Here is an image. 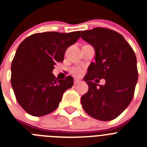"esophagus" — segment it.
<instances>
[{"label":"esophagus","instance_id":"esophagus-1","mask_svg":"<svg viewBox=\"0 0 147 147\" xmlns=\"http://www.w3.org/2000/svg\"><path fill=\"white\" fill-rule=\"evenodd\" d=\"M80 83V80H78V79H75V80H74V84H75V85H76V84H78V83Z\"/></svg>","mask_w":147,"mask_h":147}]
</instances>
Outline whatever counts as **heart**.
<instances>
[{
    "label": "heart",
    "mask_w": 147,
    "mask_h": 147,
    "mask_svg": "<svg viewBox=\"0 0 147 147\" xmlns=\"http://www.w3.org/2000/svg\"><path fill=\"white\" fill-rule=\"evenodd\" d=\"M72 73H73L75 75H76V76H80V75L83 74V70L78 68L73 69L72 70Z\"/></svg>",
    "instance_id": "heart-1"
}]
</instances>
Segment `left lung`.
I'll return each mask as SVG.
<instances>
[{
  "label": "left lung",
  "mask_w": 147,
  "mask_h": 147,
  "mask_svg": "<svg viewBox=\"0 0 147 147\" xmlns=\"http://www.w3.org/2000/svg\"><path fill=\"white\" fill-rule=\"evenodd\" d=\"M80 37L94 47L95 62H92L83 80L88 86L81 96L83 108L89 116L111 121L129 105L138 81L137 60L131 46L114 31L95 28L81 32ZM94 78L106 80L99 85Z\"/></svg>",
  "instance_id": "1"
}]
</instances>
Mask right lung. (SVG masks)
I'll return each instance as SVG.
<instances>
[{
	"instance_id": "add662e5",
	"label": "right lung",
	"mask_w": 147,
	"mask_h": 147,
	"mask_svg": "<svg viewBox=\"0 0 147 147\" xmlns=\"http://www.w3.org/2000/svg\"><path fill=\"white\" fill-rule=\"evenodd\" d=\"M80 31L33 34L22 42L11 63V83L20 106L31 116L48 114L58 108L66 90L73 86L68 76L57 80L53 74L56 62L64 61L67 47Z\"/></svg>"
}]
</instances>
